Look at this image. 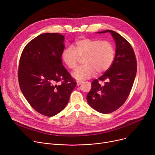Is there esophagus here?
I'll return each mask as SVG.
<instances>
[{"instance_id":"1","label":"esophagus","mask_w":155,"mask_h":155,"mask_svg":"<svg viewBox=\"0 0 155 155\" xmlns=\"http://www.w3.org/2000/svg\"><path fill=\"white\" fill-rule=\"evenodd\" d=\"M82 83H83V82H82V81H79V80L77 81V85L78 86L80 85H81V84H82Z\"/></svg>"}]
</instances>
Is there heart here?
I'll return each mask as SVG.
<instances>
[{"label": "heart", "instance_id": "1", "mask_svg": "<svg viewBox=\"0 0 155 155\" xmlns=\"http://www.w3.org/2000/svg\"><path fill=\"white\" fill-rule=\"evenodd\" d=\"M116 56V47L109 41H101L92 38L77 40L73 46H68L62 51L61 57L68 68L74 70L80 61L84 58L85 64L78 67L72 75L78 80L94 77L96 72L102 73L112 65Z\"/></svg>", "mask_w": 155, "mask_h": 155}]
</instances>
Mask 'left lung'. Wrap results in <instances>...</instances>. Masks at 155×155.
Here are the masks:
<instances>
[{
    "instance_id": "8db88e82",
    "label": "left lung",
    "mask_w": 155,
    "mask_h": 155,
    "mask_svg": "<svg viewBox=\"0 0 155 155\" xmlns=\"http://www.w3.org/2000/svg\"><path fill=\"white\" fill-rule=\"evenodd\" d=\"M110 32L116 44L115 59L111 67L91 84L87 100L95 110L109 114L116 110L126 102L131 92L137 71V61L133 49L127 41L116 32ZM104 81L102 85L100 82Z\"/></svg>"
}]
</instances>
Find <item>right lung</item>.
<instances>
[{"mask_svg": "<svg viewBox=\"0 0 155 155\" xmlns=\"http://www.w3.org/2000/svg\"><path fill=\"white\" fill-rule=\"evenodd\" d=\"M64 36L43 33L23 49L18 68L19 87L31 106L54 116L66 107L77 82L62 64Z\"/></svg>", "mask_w": 155, "mask_h": 155, "instance_id": "add662e5", "label": "right lung"}]
</instances>
